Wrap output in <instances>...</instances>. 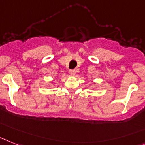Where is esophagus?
Instances as JSON below:
<instances>
[{"instance_id":"obj_1","label":"esophagus","mask_w":145,"mask_h":145,"mask_svg":"<svg viewBox=\"0 0 145 145\" xmlns=\"http://www.w3.org/2000/svg\"><path fill=\"white\" fill-rule=\"evenodd\" d=\"M69 74H71V75H72V76H74V75H75V74H76V70H74V69H71V70H70V71H69Z\"/></svg>"}]
</instances>
